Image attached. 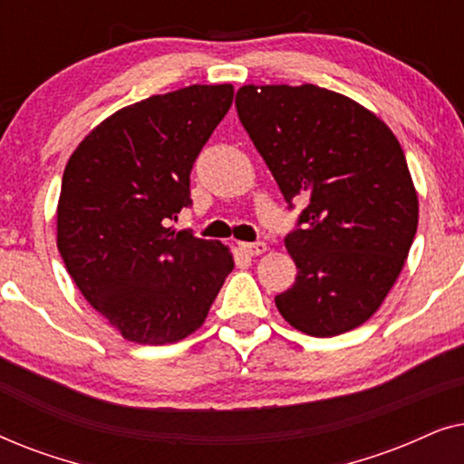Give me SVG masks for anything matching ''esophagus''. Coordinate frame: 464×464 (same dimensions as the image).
Returning a JSON list of instances; mask_svg holds the SVG:
<instances>
[{
	"label": "esophagus",
	"mask_w": 464,
	"mask_h": 464,
	"mask_svg": "<svg viewBox=\"0 0 464 464\" xmlns=\"http://www.w3.org/2000/svg\"><path fill=\"white\" fill-rule=\"evenodd\" d=\"M266 249H268V246H266V243H262V240H257V243H240V251H243L245 256H251V257L262 256Z\"/></svg>",
	"instance_id": "esophagus-1"
}]
</instances>
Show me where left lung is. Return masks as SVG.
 I'll return each mask as SVG.
<instances>
[{
	"label": "left lung",
	"mask_w": 464,
	"mask_h": 464,
	"mask_svg": "<svg viewBox=\"0 0 464 464\" xmlns=\"http://www.w3.org/2000/svg\"><path fill=\"white\" fill-rule=\"evenodd\" d=\"M237 111L287 200L295 283L275 297L289 325L332 338L363 325L401 272L418 196L397 137L353 99L314 84L243 86Z\"/></svg>",
	"instance_id": "left-lung-1"
}]
</instances>
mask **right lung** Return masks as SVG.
Instances as JSON below:
<instances>
[{
	"label": "right lung",
	"instance_id": "add662e5",
	"mask_svg": "<svg viewBox=\"0 0 464 464\" xmlns=\"http://www.w3.org/2000/svg\"><path fill=\"white\" fill-rule=\"evenodd\" d=\"M232 84H194L139 101L103 120L69 158L56 245L82 295L126 340L173 344L205 323L232 253L175 232L189 173L224 120Z\"/></svg>",
	"mask_w": 464,
	"mask_h": 464
}]
</instances>
